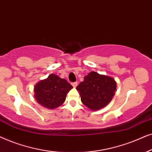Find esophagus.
<instances>
[{
	"instance_id": "1",
	"label": "esophagus",
	"mask_w": 152,
	"mask_h": 152,
	"mask_svg": "<svg viewBox=\"0 0 152 152\" xmlns=\"http://www.w3.org/2000/svg\"><path fill=\"white\" fill-rule=\"evenodd\" d=\"M72 85L73 86V87H74V88H76V87L78 86V83L77 82H74V83H72Z\"/></svg>"
}]
</instances>
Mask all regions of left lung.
Instances as JSON below:
<instances>
[{
  "mask_svg": "<svg viewBox=\"0 0 152 152\" xmlns=\"http://www.w3.org/2000/svg\"><path fill=\"white\" fill-rule=\"evenodd\" d=\"M116 82L110 76L92 72L76 87L83 104L92 110H97L112 100L116 90Z\"/></svg>",
  "mask_w": 152,
  "mask_h": 152,
  "instance_id": "left-lung-1",
  "label": "left lung"
}]
</instances>
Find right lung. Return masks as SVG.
Instances as JSON below:
<instances>
[{
	"label": "right lung",
	"instance_id": "obj_1",
	"mask_svg": "<svg viewBox=\"0 0 152 152\" xmlns=\"http://www.w3.org/2000/svg\"><path fill=\"white\" fill-rule=\"evenodd\" d=\"M72 88V85L65 79L52 74L46 79L36 84L35 97L42 106L54 109L63 104L66 94Z\"/></svg>",
	"mask_w": 152,
	"mask_h": 152
}]
</instances>
